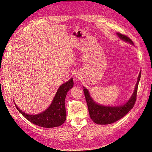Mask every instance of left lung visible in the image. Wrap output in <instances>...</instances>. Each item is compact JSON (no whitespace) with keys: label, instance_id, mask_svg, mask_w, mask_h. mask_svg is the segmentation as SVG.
<instances>
[{"label":"left lung","instance_id":"1","mask_svg":"<svg viewBox=\"0 0 152 152\" xmlns=\"http://www.w3.org/2000/svg\"><path fill=\"white\" fill-rule=\"evenodd\" d=\"M117 35L124 41L134 44L130 38L125 35H122L120 33H117ZM141 70L140 72L137 80L136 84L134 91L133 92L130 99L128 102L123 105L118 106V107H109V106H103L96 103L92 99L89 94V91L84 87V93L86 102L88 107L89 113L90 117L94 122L101 125H106V124H110L118 120H120L123 117L130 111L133 108L136 102L137 91L138 87L139 82L141 77Z\"/></svg>","mask_w":152,"mask_h":152}]
</instances>
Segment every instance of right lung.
<instances>
[{
    "instance_id": "1",
    "label": "right lung",
    "mask_w": 152,
    "mask_h": 152,
    "mask_svg": "<svg viewBox=\"0 0 152 152\" xmlns=\"http://www.w3.org/2000/svg\"><path fill=\"white\" fill-rule=\"evenodd\" d=\"M73 86V79L63 84L58 89L53 102L48 109L37 115L26 114L15 104L17 110L30 122L37 126L45 128L60 126L65 121L66 113L65 109V98L68 91Z\"/></svg>"
}]
</instances>
